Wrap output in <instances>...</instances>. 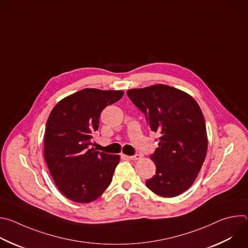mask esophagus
<instances>
[{"label": "esophagus", "instance_id": "esophagus-1", "mask_svg": "<svg viewBox=\"0 0 248 248\" xmlns=\"http://www.w3.org/2000/svg\"><path fill=\"white\" fill-rule=\"evenodd\" d=\"M127 159L129 160H132V161H135V160H139L141 158V156L139 154H135L133 156H125Z\"/></svg>", "mask_w": 248, "mask_h": 248}]
</instances>
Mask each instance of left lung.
<instances>
[{
    "instance_id": "1",
    "label": "left lung",
    "mask_w": 248,
    "mask_h": 248,
    "mask_svg": "<svg viewBox=\"0 0 248 248\" xmlns=\"http://www.w3.org/2000/svg\"><path fill=\"white\" fill-rule=\"evenodd\" d=\"M145 116L149 128L160 134L150 159L156 173L146 186L157 195L174 197L195 181L207 153L205 120L196 101L184 91L158 84L126 92Z\"/></svg>"
}]
</instances>
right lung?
I'll use <instances>...</instances> for the list:
<instances>
[{
    "label": "right lung",
    "instance_id": "1",
    "mask_svg": "<svg viewBox=\"0 0 248 248\" xmlns=\"http://www.w3.org/2000/svg\"><path fill=\"white\" fill-rule=\"evenodd\" d=\"M123 91L85 88L60 101L52 110L44 138L45 160L61 192L78 203L97 199L110 186L119 155L96 151L91 138L101 112Z\"/></svg>",
    "mask_w": 248,
    "mask_h": 248
}]
</instances>
